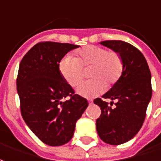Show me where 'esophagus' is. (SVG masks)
<instances>
[{"label": "esophagus", "mask_w": 161, "mask_h": 161, "mask_svg": "<svg viewBox=\"0 0 161 161\" xmlns=\"http://www.w3.org/2000/svg\"><path fill=\"white\" fill-rule=\"evenodd\" d=\"M88 103L92 104L93 103V101H92V100H88Z\"/></svg>", "instance_id": "obj_1"}]
</instances>
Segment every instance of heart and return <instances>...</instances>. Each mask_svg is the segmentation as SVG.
I'll use <instances>...</instances> for the list:
<instances>
[{
    "label": "heart",
    "instance_id": "heart-1",
    "mask_svg": "<svg viewBox=\"0 0 161 161\" xmlns=\"http://www.w3.org/2000/svg\"><path fill=\"white\" fill-rule=\"evenodd\" d=\"M91 66V80L82 82L77 93L86 98H92L103 93L106 84L111 86L119 80L124 70L121 56L114 51L89 45L78 52V56L67 54L59 62V72L71 87H76L83 77V67Z\"/></svg>",
    "mask_w": 161,
    "mask_h": 161
}]
</instances>
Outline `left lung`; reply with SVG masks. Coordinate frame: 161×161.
I'll list each match as a JSON object with an SVG mask.
<instances>
[{
    "mask_svg": "<svg viewBox=\"0 0 161 161\" xmlns=\"http://www.w3.org/2000/svg\"><path fill=\"white\" fill-rule=\"evenodd\" d=\"M100 44L116 52L124 63L119 80L103 95L104 99L112 101L110 105L101 98L94 101L102 111L96 120L100 138L107 144L116 146L134 138L143 125L153 92L151 72L141 52L129 43L107 40ZM114 100L116 103L112 108Z\"/></svg>",
    "mask_w": 161,
    "mask_h": 161,
    "instance_id": "8db88e82",
    "label": "left lung"
}]
</instances>
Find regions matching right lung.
<instances>
[{
  "label": "right lung",
  "instance_id": "obj_1",
  "mask_svg": "<svg viewBox=\"0 0 161 161\" xmlns=\"http://www.w3.org/2000/svg\"><path fill=\"white\" fill-rule=\"evenodd\" d=\"M78 47L40 42L24 55L19 65L16 87L21 114L32 132L48 146L69 142L76 122L88 106L87 100L74 94L58 68L66 53Z\"/></svg>",
  "mask_w": 161,
  "mask_h": 161
}]
</instances>
